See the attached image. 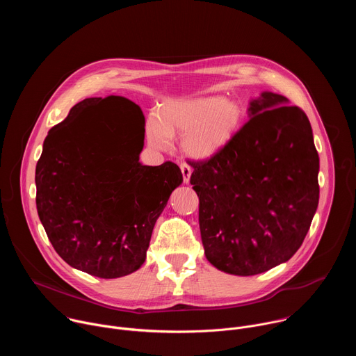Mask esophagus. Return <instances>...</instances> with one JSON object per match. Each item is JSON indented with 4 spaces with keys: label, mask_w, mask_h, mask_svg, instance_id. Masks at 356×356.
I'll use <instances>...</instances> for the list:
<instances>
[{
    "label": "esophagus",
    "mask_w": 356,
    "mask_h": 356,
    "mask_svg": "<svg viewBox=\"0 0 356 356\" xmlns=\"http://www.w3.org/2000/svg\"><path fill=\"white\" fill-rule=\"evenodd\" d=\"M180 170H181V173H183V181H184V183H188L193 169H191L187 163H181V165H180Z\"/></svg>",
    "instance_id": "34e87169"
}]
</instances>
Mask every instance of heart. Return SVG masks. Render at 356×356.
<instances>
[{"label": "heart", "instance_id": "heart-1", "mask_svg": "<svg viewBox=\"0 0 356 356\" xmlns=\"http://www.w3.org/2000/svg\"><path fill=\"white\" fill-rule=\"evenodd\" d=\"M245 120V108L232 98L207 95L172 99L162 107L161 118L155 115L149 118L146 136L154 147L168 149L170 138L183 135L184 154L206 159L232 140Z\"/></svg>", "mask_w": 356, "mask_h": 356}]
</instances>
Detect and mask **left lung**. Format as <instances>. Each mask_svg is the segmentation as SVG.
Here are the masks:
<instances>
[{"instance_id":"1","label":"left lung","mask_w":356,"mask_h":356,"mask_svg":"<svg viewBox=\"0 0 356 356\" xmlns=\"http://www.w3.org/2000/svg\"><path fill=\"white\" fill-rule=\"evenodd\" d=\"M265 91L250 120L206 161H188L206 258L252 276L289 261L306 238L320 197V159L310 121Z\"/></svg>"}]
</instances>
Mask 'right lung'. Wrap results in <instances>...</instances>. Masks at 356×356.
I'll return each instance as SVG.
<instances>
[{
    "label": "right lung",
    "instance_id": "add662e5",
    "mask_svg": "<svg viewBox=\"0 0 356 356\" xmlns=\"http://www.w3.org/2000/svg\"><path fill=\"white\" fill-rule=\"evenodd\" d=\"M116 104L90 120L95 102ZM145 117L118 95L86 98L49 131L36 165V209L46 235L72 268L101 279L138 270L152 231L172 191L179 166H143Z\"/></svg>",
    "mask_w": 356,
    "mask_h": 356
}]
</instances>
